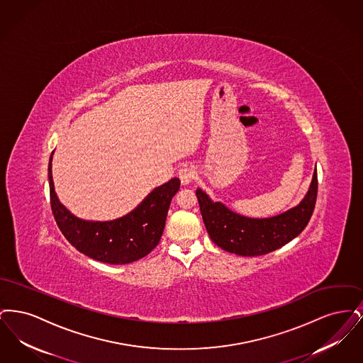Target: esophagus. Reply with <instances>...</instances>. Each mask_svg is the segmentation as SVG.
Wrapping results in <instances>:
<instances>
[{
    "label": "esophagus",
    "instance_id": "esophagus-1",
    "mask_svg": "<svg viewBox=\"0 0 363 363\" xmlns=\"http://www.w3.org/2000/svg\"><path fill=\"white\" fill-rule=\"evenodd\" d=\"M178 177L181 179L182 185H189L190 182L193 181L194 177V170L191 167H182L178 173Z\"/></svg>",
    "mask_w": 363,
    "mask_h": 363
}]
</instances>
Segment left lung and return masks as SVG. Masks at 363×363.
Here are the masks:
<instances>
[{
    "label": "left lung",
    "instance_id": "8db88e82",
    "mask_svg": "<svg viewBox=\"0 0 363 363\" xmlns=\"http://www.w3.org/2000/svg\"><path fill=\"white\" fill-rule=\"evenodd\" d=\"M317 170L302 201L272 218H247L220 201H212L206 191L196 190L201 216L212 242L238 256H262L298 237L311 220L317 199Z\"/></svg>",
    "mask_w": 363,
    "mask_h": 363
}]
</instances>
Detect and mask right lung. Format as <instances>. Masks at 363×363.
Segmentation results:
<instances>
[{
  "label": "right lung",
  "instance_id": "right-lung-1",
  "mask_svg": "<svg viewBox=\"0 0 363 363\" xmlns=\"http://www.w3.org/2000/svg\"><path fill=\"white\" fill-rule=\"evenodd\" d=\"M49 160L52 215L64 237L82 253L107 264H129L147 256L160 241L170 203L179 189V178L152 190L138 207L122 218L106 222L74 216L57 197Z\"/></svg>",
  "mask_w": 363,
  "mask_h": 363
}]
</instances>
